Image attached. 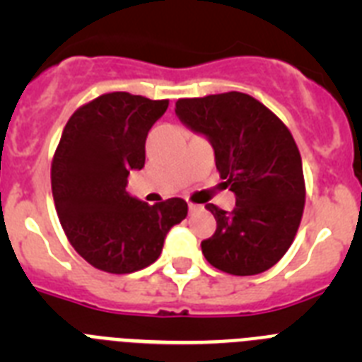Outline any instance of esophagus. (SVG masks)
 I'll use <instances>...</instances> for the list:
<instances>
[{
  "label": "esophagus",
  "mask_w": 362,
  "mask_h": 362,
  "mask_svg": "<svg viewBox=\"0 0 362 362\" xmlns=\"http://www.w3.org/2000/svg\"><path fill=\"white\" fill-rule=\"evenodd\" d=\"M201 209H203V206H201V204H196V203H188V210H190V214H196V212H199Z\"/></svg>",
  "instance_id": "34e87169"
}]
</instances>
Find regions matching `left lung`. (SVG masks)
Masks as SVG:
<instances>
[{"label":"left lung","mask_w":362,"mask_h":362,"mask_svg":"<svg viewBox=\"0 0 362 362\" xmlns=\"http://www.w3.org/2000/svg\"><path fill=\"white\" fill-rule=\"evenodd\" d=\"M175 114L209 137L217 172L235 194L232 214L206 204L217 228L201 243L203 255L230 276L267 272L288 252L305 210L303 161L292 132L243 92L177 99Z\"/></svg>","instance_id":"1"}]
</instances>
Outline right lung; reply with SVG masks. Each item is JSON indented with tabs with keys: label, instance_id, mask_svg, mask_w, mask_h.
<instances>
[{
	"label": "right lung",
	"instance_id": "obj_1",
	"mask_svg": "<svg viewBox=\"0 0 362 362\" xmlns=\"http://www.w3.org/2000/svg\"><path fill=\"white\" fill-rule=\"evenodd\" d=\"M168 99L110 92L81 105L54 152L50 183L66 239L86 263L132 274L161 255L166 233L188 214L172 197L148 204L130 197L127 179L145 166V141Z\"/></svg>",
	"mask_w": 362,
	"mask_h": 362
}]
</instances>
